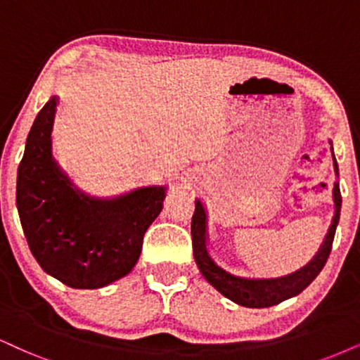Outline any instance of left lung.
Segmentation results:
<instances>
[{"label":"left lung","mask_w":360,"mask_h":360,"mask_svg":"<svg viewBox=\"0 0 360 360\" xmlns=\"http://www.w3.org/2000/svg\"><path fill=\"white\" fill-rule=\"evenodd\" d=\"M335 173L339 172L337 162L334 158ZM340 205H342V197H340L339 181L334 184V219H332L330 229L326 235V240L319 248V252L305 267L297 272L285 275L278 278H243L227 272L225 269L219 267L215 260L208 254L207 248V212L200 200H195V212L192 217V242H193V257L197 262L198 269L208 283H212L221 295H225L232 302L243 305V307L264 309L272 307L290 299V297L299 295L305 287L312 283L314 278L321 274L326 265L329 254L332 250V242L337 224L340 217Z\"/></svg>","instance_id":"left-lung-1"}]
</instances>
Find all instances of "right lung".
Segmentation results:
<instances>
[{"label": "right lung", "mask_w": 360, "mask_h": 360, "mask_svg": "<svg viewBox=\"0 0 360 360\" xmlns=\"http://www.w3.org/2000/svg\"><path fill=\"white\" fill-rule=\"evenodd\" d=\"M58 98L43 106L18 167L16 205L31 254L51 277L73 288H100L135 267L143 235L163 208L165 187L93 198L51 155Z\"/></svg>", "instance_id": "add662e5"}]
</instances>
